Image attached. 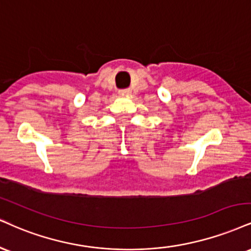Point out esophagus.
<instances>
[{"label": "esophagus", "mask_w": 251, "mask_h": 251, "mask_svg": "<svg viewBox=\"0 0 251 251\" xmlns=\"http://www.w3.org/2000/svg\"><path fill=\"white\" fill-rule=\"evenodd\" d=\"M120 95L122 96H128L131 95V90L127 89V90H123V91H120Z\"/></svg>", "instance_id": "esophagus-1"}]
</instances>
